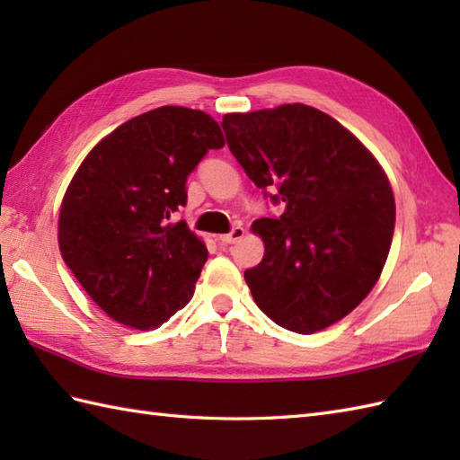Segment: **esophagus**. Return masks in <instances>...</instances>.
<instances>
[{"label":"esophagus","mask_w":460,"mask_h":460,"mask_svg":"<svg viewBox=\"0 0 460 460\" xmlns=\"http://www.w3.org/2000/svg\"><path fill=\"white\" fill-rule=\"evenodd\" d=\"M243 235H245V229H243L241 225H237V227H233L229 233L219 235V241L221 243H237L239 239H243Z\"/></svg>","instance_id":"obj_1"}]
</instances>
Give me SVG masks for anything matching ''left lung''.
I'll list each match as a JSON object with an SVG mask.
<instances>
[{
	"label": "left lung",
	"instance_id": "left-lung-1",
	"mask_svg": "<svg viewBox=\"0 0 460 460\" xmlns=\"http://www.w3.org/2000/svg\"><path fill=\"white\" fill-rule=\"evenodd\" d=\"M223 132L279 217L252 223L265 257L245 270L257 306L296 334L349 314L377 282L392 247L395 201L377 160L326 112L282 104L223 116Z\"/></svg>",
	"mask_w": 460,
	"mask_h": 460
}]
</instances>
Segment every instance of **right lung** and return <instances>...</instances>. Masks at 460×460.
<instances>
[{"instance_id": "obj_1", "label": "right lung", "mask_w": 460, "mask_h": 460, "mask_svg": "<svg viewBox=\"0 0 460 460\" xmlns=\"http://www.w3.org/2000/svg\"><path fill=\"white\" fill-rule=\"evenodd\" d=\"M223 144L209 114L160 106L96 144L68 183L58 249L120 324L158 328L191 300L208 249L188 223L168 219L188 203V175Z\"/></svg>"}]
</instances>
